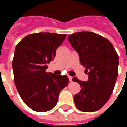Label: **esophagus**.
I'll use <instances>...</instances> for the list:
<instances>
[{
    "label": "esophagus",
    "mask_w": 127,
    "mask_h": 127,
    "mask_svg": "<svg viewBox=\"0 0 127 127\" xmlns=\"http://www.w3.org/2000/svg\"><path fill=\"white\" fill-rule=\"evenodd\" d=\"M68 77H69V81L70 82H72V80H73V77H71V76H68Z\"/></svg>",
    "instance_id": "obj_1"
}]
</instances>
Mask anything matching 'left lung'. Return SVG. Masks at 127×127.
Wrapping results in <instances>:
<instances>
[{"mask_svg": "<svg viewBox=\"0 0 127 127\" xmlns=\"http://www.w3.org/2000/svg\"><path fill=\"white\" fill-rule=\"evenodd\" d=\"M68 39L88 75L86 82L73 78L81 86L80 93L74 95L75 104L82 112L97 111L108 101L114 88L118 73L117 52L109 40L92 32H75Z\"/></svg>", "mask_w": 127, "mask_h": 127, "instance_id": "left-lung-1", "label": "left lung"}]
</instances>
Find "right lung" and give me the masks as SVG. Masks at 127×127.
Masks as SVG:
<instances>
[{
  "mask_svg": "<svg viewBox=\"0 0 127 127\" xmlns=\"http://www.w3.org/2000/svg\"><path fill=\"white\" fill-rule=\"evenodd\" d=\"M66 34L39 32L29 34L18 43L13 58L14 82L21 98L35 112L53 109L61 91L69 84L66 75L47 73V64Z\"/></svg>",
  "mask_w": 127,
  "mask_h": 127,
  "instance_id": "1",
  "label": "right lung"
}]
</instances>
